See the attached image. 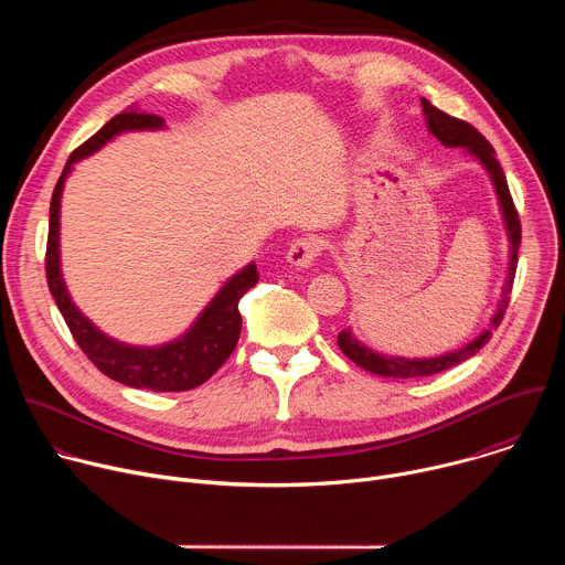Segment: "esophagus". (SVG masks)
<instances>
[{"label":"esophagus","mask_w":565,"mask_h":565,"mask_svg":"<svg viewBox=\"0 0 565 565\" xmlns=\"http://www.w3.org/2000/svg\"><path fill=\"white\" fill-rule=\"evenodd\" d=\"M319 253H321L319 238H315V236H301V238H295V241H292L286 259H288V264L295 266V268H310L312 262L319 257Z\"/></svg>","instance_id":"obj_1"}]
</instances>
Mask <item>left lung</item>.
<instances>
[{
  "label": "left lung",
  "mask_w": 565,
  "mask_h": 565,
  "mask_svg": "<svg viewBox=\"0 0 565 565\" xmlns=\"http://www.w3.org/2000/svg\"><path fill=\"white\" fill-rule=\"evenodd\" d=\"M423 111H425V120H427V129L445 145V147H462L467 149L478 163L486 168V172L492 179L499 205H501V214H503V223L508 230V238H510V264H508V277H505V286H503V295L501 301L490 319L488 329H482L480 335H476L471 342H467L465 347L436 355V358H399V355H384V353H375L373 349H369L366 344H362L351 329H344L338 335V344L342 349V353L353 360L358 366H362L364 371H371L375 375L382 377H397V380H409V377H427L434 373H440L445 369H451L465 360H469L471 355H476L482 347H486L492 338V331L499 329L501 319L505 315V308L510 303V292H512V284H514V273H516V262H519V246H521V221L514 207V201L510 196L508 190V181L503 174V168L499 166L497 160V151L494 147L486 140L480 131H476L469 122L458 120L440 109H436L427 98L420 100Z\"/></svg>",
  "instance_id": "left-lung-1"
}]
</instances>
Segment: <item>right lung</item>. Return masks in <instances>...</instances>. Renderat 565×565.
<instances>
[{"instance_id": "1", "label": "right lung", "mask_w": 565, "mask_h": 565, "mask_svg": "<svg viewBox=\"0 0 565 565\" xmlns=\"http://www.w3.org/2000/svg\"><path fill=\"white\" fill-rule=\"evenodd\" d=\"M145 129H166V120L153 114L122 111L68 156L51 199L46 281L73 340L107 377L134 388L190 391L210 380L234 351L241 333L238 301L259 279L255 264H248L246 268L232 275L181 338L160 347H131L105 335L71 301L60 268V201L64 181L71 174L73 166L77 160H83L105 147L114 136L122 131Z\"/></svg>"}]
</instances>
